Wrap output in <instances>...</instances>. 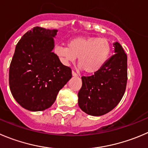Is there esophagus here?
Listing matches in <instances>:
<instances>
[{
	"label": "esophagus",
	"instance_id": "obj_1",
	"mask_svg": "<svg viewBox=\"0 0 148 148\" xmlns=\"http://www.w3.org/2000/svg\"><path fill=\"white\" fill-rule=\"evenodd\" d=\"M72 75H73V76H78V73H75L74 70H73V71H72Z\"/></svg>",
	"mask_w": 148,
	"mask_h": 148
}]
</instances>
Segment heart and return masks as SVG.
Returning a JSON list of instances; mask_svg holds the SVG:
<instances>
[{"label": "heart", "mask_w": 148, "mask_h": 148, "mask_svg": "<svg viewBox=\"0 0 148 148\" xmlns=\"http://www.w3.org/2000/svg\"><path fill=\"white\" fill-rule=\"evenodd\" d=\"M54 51L65 65L75 62L78 57L79 67L88 74H94L108 62L111 46L104 38L78 37L69 40L67 46H56Z\"/></svg>", "instance_id": "obj_1"}]
</instances>
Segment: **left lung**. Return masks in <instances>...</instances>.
<instances>
[{"label":"left lung","mask_w":148,"mask_h":148,"mask_svg":"<svg viewBox=\"0 0 148 148\" xmlns=\"http://www.w3.org/2000/svg\"><path fill=\"white\" fill-rule=\"evenodd\" d=\"M115 53L98 73L82 76L78 92V105L84 112L94 116L108 113L117 106L127 84V55L118 42Z\"/></svg>","instance_id":"8db88e82"}]
</instances>
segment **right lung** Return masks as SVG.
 <instances>
[{
	"instance_id": "add662e5",
	"label": "right lung",
	"mask_w": 148,
	"mask_h": 148,
	"mask_svg": "<svg viewBox=\"0 0 148 148\" xmlns=\"http://www.w3.org/2000/svg\"><path fill=\"white\" fill-rule=\"evenodd\" d=\"M57 33V29L35 27L16 46L9 67V87L15 100L28 110L50 108L72 78L70 67L52 52Z\"/></svg>"
}]
</instances>
